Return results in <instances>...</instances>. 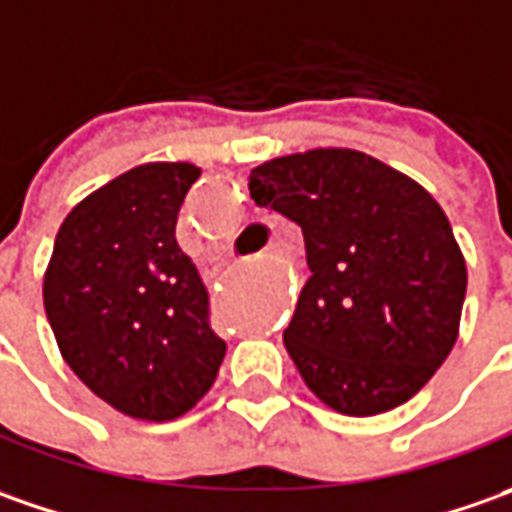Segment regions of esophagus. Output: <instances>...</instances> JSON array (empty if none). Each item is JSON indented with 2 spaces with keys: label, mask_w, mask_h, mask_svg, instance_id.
<instances>
[{
  "label": "esophagus",
  "mask_w": 512,
  "mask_h": 512,
  "mask_svg": "<svg viewBox=\"0 0 512 512\" xmlns=\"http://www.w3.org/2000/svg\"><path fill=\"white\" fill-rule=\"evenodd\" d=\"M274 252H277V246H274V243H272V246L266 249V255H274Z\"/></svg>",
  "instance_id": "obj_1"
}]
</instances>
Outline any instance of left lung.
I'll return each instance as SVG.
<instances>
[{
	"mask_svg": "<svg viewBox=\"0 0 512 512\" xmlns=\"http://www.w3.org/2000/svg\"><path fill=\"white\" fill-rule=\"evenodd\" d=\"M249 192L303 229L311 277L283 331L303 382L348 416L408 402L448 360L465 303V257L442 206L357 150L266 161Z\"/></svg>",
	"mask_w": 512,
	"mask_h": 512,
	"instance_id": "obj_1",
	"label": "left lung"
}]
</instances>
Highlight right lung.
Returning <instances> with one entry per match:
<instances>
[{"instance_id":"add662e5","label":"right lung","mask_w":512,"mask_h":512,"mask_svg":"<svg viewBox=\"0 0 512 512\" xmlns=\"http://www.w3.org/2000/svg\"><path fill=\"white\" fill-rule=\"evenodd\" d=\"M201 169L144 164L64 218L45 274L47 323L76 377L121 414L169 422L212 388L226 343L175 240Z\"/></svg>"}]
</instances>
